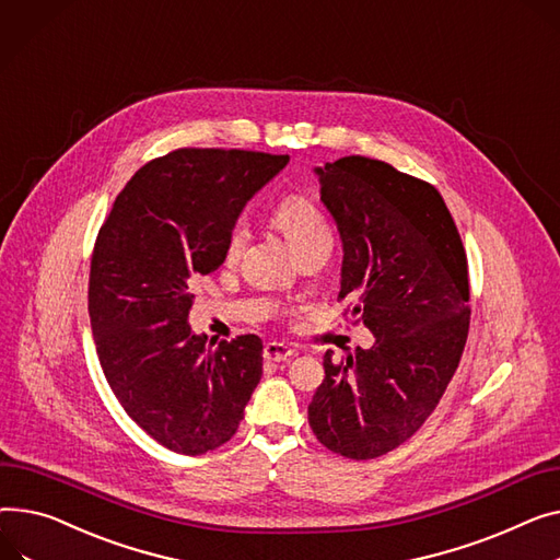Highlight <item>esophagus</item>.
I'll return each mask as SVG.
<instances>
[{
	"mask_svg": "<svg viewBox=\"0 0 560 560\" xmlns=\"http://www.w3.org/2000/svg\"><path fill=\"white\" fill-rule=\"evenodd\" d=\"M292 355H294V351L288 345H281V342H268L264 347V358L268 362H285Z\"/></svg>",
	"mask_w": 560,
	"mask_h": 560,
	"instance_id": "1",
	"label": "esophagus"
}]
</instances>
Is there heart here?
Instances as JSON below:
<instances>
[{
	"mask_svg": "<svg viewBox=\"0 0 560 560\" xmlns=\"http://www.w3.org/2000/svg\"><path fill=\"white\" fill-rule=\"evenodd\" d=\"M272 220H275V225L288 236V241L294 249L313 241L319 234H328L326 220L319 213V209L306 196H300V194L283 196L272 207ZM247 238H249V228L243 220L234 222L230 234H228V241H225V258L228 260L238 258L243 247L247 245Z\"/></svg>",
	"mask_w": 560,
	"mask_h": 560,
	"instance_id": "obj_1",
	"label": "heart"
}]
</instances>
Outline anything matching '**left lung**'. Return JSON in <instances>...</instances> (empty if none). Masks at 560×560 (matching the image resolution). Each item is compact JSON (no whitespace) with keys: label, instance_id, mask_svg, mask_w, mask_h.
<instances>
[{"label":"left lung","instance_id":"8db88e82","mask_svg":"<svg viewBox=\"0 0 560 560\" xmlns=\"http://www.w3.org/2000/svg\"><path fill=\"white\" fill-rule=\"evenodd\" d=\"M342 241L340 294L376 342L324 355L308 405L315 436L349 459L381 457L432 415L468 338V264L432 184L360 155L315 166Z\"/></svg>","mask_w":560,"mask_h":560}]
</instances>
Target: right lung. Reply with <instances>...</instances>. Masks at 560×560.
<instances>
[{"label": "right lung", "mask_w": 560, "mask_h": 560, "mask_svg": "<svg viewBox=\"0 0 560 560\" xmlns=\"http://www.w3.org/2000/svg\"><path fill=\"white\" fill-rule=\"evenodd\" d=\"M288 155L182 148L141 166L98 232L90 319L103 374L128 417L164 448L228 443L264 374L256 335L194 332V285L225 260L245 205Z\"/></svg>", "instance_id": "add662e5"}]
</instances>
